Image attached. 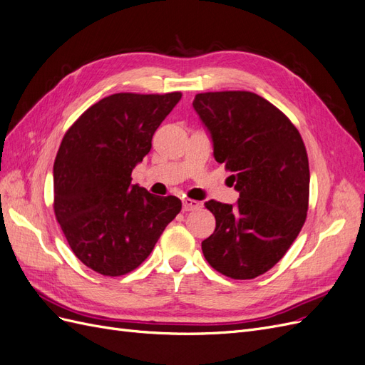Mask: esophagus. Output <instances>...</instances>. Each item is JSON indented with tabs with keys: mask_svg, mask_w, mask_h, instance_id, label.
Listing matches in <instances>:
<instances>
[{
	"mask_svg": "<svg viewBox=\"0 0 365 365\" xmlns=\"http://www.w3.org/2000/svg\"><path fill=\"white\" fill-rule=\"evenodd\" d=\"M200 207H201V202H197L195 200H189V197L182 200V210H184V212H192V210H196Z\"/></svg>",
	"mask_w": 365,
	"mask_h": 365,
	"instance_id": "1",
	"label": "esophagus"
}]
</instances>
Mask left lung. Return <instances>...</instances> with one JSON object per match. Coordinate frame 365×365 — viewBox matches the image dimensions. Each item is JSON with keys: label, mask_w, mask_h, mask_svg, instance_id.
Returning a JSON list of instances; mask_svg holds the SVG:
<instances>
[{"label": "left lung", "mask_w": 365, "mask_h": 365, "mask_svg": "<svg viewBox=\"0 0 365 365\" xmlns=\"http://www.w3.org/2000/svg\"><path fill=\"white\" fill-rule=\"evenodd\" d=\"M193 108L240 195L235 207L204 204L216 217L213 235L202 240L204 257L230 279H256L304 225L311 175L303 138L279 108L251 91L200 93Z\"/></svg>", "instance_id": "left-lung-1"}]
</instances>
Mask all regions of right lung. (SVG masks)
<instances>
[{
  "mask_svg": "<svg viewBox=\"0 0 365 365\" xmlns=\"http://www.w3.org/2000/svg\"><path fill=\"white\" fill-rule=\"evenodd\" d=\"M117 93L98 101L65 132L53 165L54 216L85 267L118 277L148 259L181 212L176 196L130 184L152 137L181 98Z\"/></svg>",
  "mask_w": 365,
  "mask_h": 365,
  "instance_id": "obj_1",
  "label": "right lung"
}]
</instances>
